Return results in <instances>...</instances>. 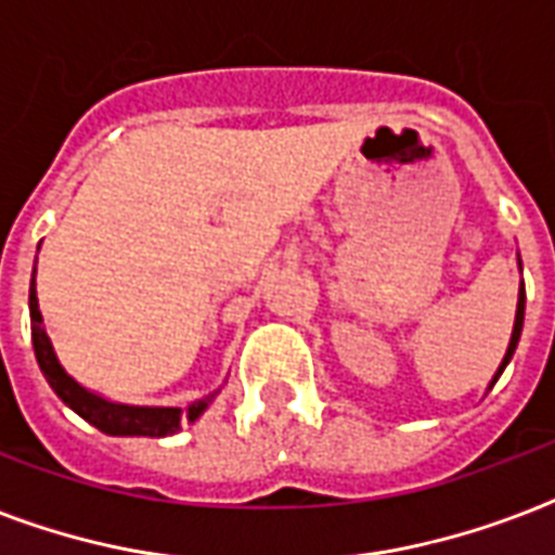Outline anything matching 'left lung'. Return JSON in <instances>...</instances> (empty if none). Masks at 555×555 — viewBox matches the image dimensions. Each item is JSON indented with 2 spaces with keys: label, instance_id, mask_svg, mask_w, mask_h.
<instances>
[{
  "label": "left lung",
  "instance_id": "left-lung-1",
  "mask_svg": "<svg viewBox=\"0 0 555 555\" xmlns=\"http://www.w3.org/2000/svg\"><path fill=\"white\" fill-rule=\"evenodd\" d=\"M521 325H525V282H521V291H518V308H516V325H513V337H509V348L507 354H504V360H501L499 365V374L492 377V386H495V379L501 377V371L507 369L509 357L516 354V346H518V337H521Z\"/></svg>",
  "mask_w": 555,
  "mask_h": 555
}]
</instances>
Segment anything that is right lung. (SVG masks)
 <instances>
[{
	"mask_svg": "<svg viewBox=\"0 0 555 555\" xmlns=\"http://www.w3.org/2000/svg\"><path fill=\"white\" fill-rule=\"evenodd\" d=\"M37 273V268H34ZM28 308H30V343H34V354L37 363L46 374L48 386L54 388V395L63 400L72 412H77L82 421H89L94 429L103 435H115V438H167L181 429L184 421H198L201 412L207 409L209 400L218 395H207L204 400H195L186 409H172V405H126V403H112L106 397L94 395L89 388H82L74 377L65 374V369L56 360L51 339H48L46 328H42V313H39L37 302V282L30 279V294H28Z\"/></svg>",
	"mask_w": 555,
	"mask_h": 555,
	"instance_id": "right-lung-1",
	"label": "right lung"
}]
</instances>
